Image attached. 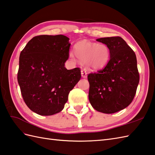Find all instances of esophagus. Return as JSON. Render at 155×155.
Listing matches in <instances>:
<instances>
[{
  "mask_svg": "<svg viewBox=\"0 0 155 155\" xmlns=\"http://www.w3.org/2000/svg\"><path fill=\"white\" fill-rule=\"evenodd\" d=\"M81 75L82 78H86V77H87V73H86V69H82L81 71Z\"/></svg>",
  "mask_w": 155,
  "mask_h": 155,
  "instance_id": "34e87169",
  "label": "esophagus"
}]
</instances>
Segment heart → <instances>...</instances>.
<instances>
[{
	"mask_svg": "<svg viewBox=\"0 0 155 155\" xmlns=\"http://www.w3.org/2000/svg\"><path fill=\"white\" fill-rule=\"evenodd\" d=\"M74 52L81 62H86L89 69L97 70L106 65L110 58V50L104 44L82 41L74 46ZM70 57L74 59L73 54Z\"/></svg>",
	"mask_w": 155,
	"mask_h": 155,
	"instance_id": "heart-1",
	"label": "heart"
}]
</instances>
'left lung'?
Segmentation results:
<instances>
[{
	"mask_svg": "<svg viewBox=\"0 0 155 155\" xmlns=\"http://www.w3.org/2000/svg\"><path fill=\"white\" fill-rule=\"evenodd\" d=\"M96 41L108 46L110 59L104 69L88 74L89 101L100 112L114 114L127 107L135 96L139 82L136 55L121 37Z\"/></svg>",
	"mask_w": 155,
	"mask_h": 155,
	"instance_id": "left-lung-1",
	"label": "left lung"
}]
</instances>
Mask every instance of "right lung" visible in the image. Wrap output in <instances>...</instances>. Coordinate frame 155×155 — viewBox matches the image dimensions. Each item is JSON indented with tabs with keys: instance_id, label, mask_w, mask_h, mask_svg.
Instances as JSON below:
<instances>
[{
	"instance_id": "obj_1",
	"label": "right lung",
	"mask_w": 155,
	"mask_h": 155,
	"mask_svg": "<svg viewBox=\"0 0 155 155\" xmlns=\"http://www.w3.org/2000/svg\"><path fill=\"white\" fill-rule=\"evenodd\" d=\"M69 40L63 35H37L20 53L17 79L21 94L29 108L41 116L60 112L81 78L80 68L64 67Z\"/></svg>"
}]
</instances>
